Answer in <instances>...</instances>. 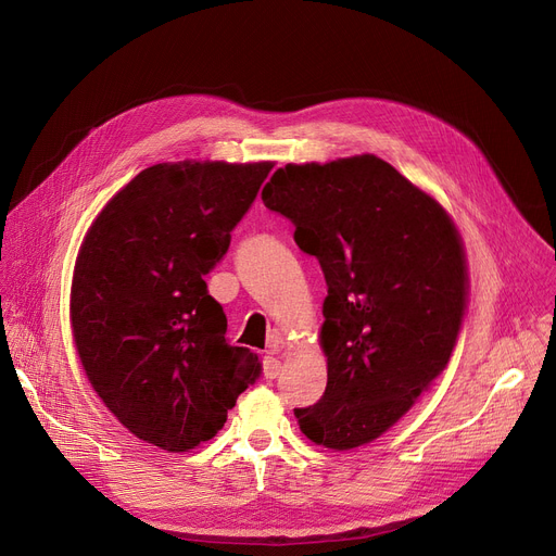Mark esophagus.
<instances>
[{"label": "esophagus", "instance_id": "1", "mask_svg": "<svg viewBox=\"0 0 556 556\" xmlns=\"http://www.w3.org/2000/svg\"><path fill=\"white\" fill-rule=\"evenodd\" d=\"M279 371H281V363L275 356V352L263 354V376H266V378H277Z\"/></svg>", "mask_w": 556, "mask_h": 556}]
</instances>
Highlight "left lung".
Wrapping results in <instances>:
<instances>
[{
  "instance_id": "1",
  "label": "left lung",
  "mask_w": 556,
  "mask_h": 556,
  "mask_svg": "<svg viewBox=\"0 0 556 556\" xmlns=\"http://www.w3.org/2000/svg\"><path fill=\"white\" fill-rule=\"evenodd\" d=\"M261 198L293 220L295 243L327 279V390L298 407L300 428L331 451L369 444L453 356L469 302L459 231L440 202L369 153L286 164Z\"/></svg>"
}]
</instances>
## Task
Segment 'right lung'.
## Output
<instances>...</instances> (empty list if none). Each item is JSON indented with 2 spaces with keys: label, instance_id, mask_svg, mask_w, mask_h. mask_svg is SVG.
Listing matches in <instances>:
<instances>
[{
  "label": "right lung",
  "instance_id": "add662e5",
  "mask_svg": "<svg viewBox=\"0 0 556 556\" xmlns=\"http://www.w3.org/2000/svg\"><path fill=\"white\" fill-rule=\"evenodd\" d=\"M273 162H164L116 191L80 243L70 323L87 381L141 442L212 440L256 381L258 356L225 340L207 275Z\"/></svg>",
  "mask_w": 556,
  "mask_h": 556
}]
</instances>
